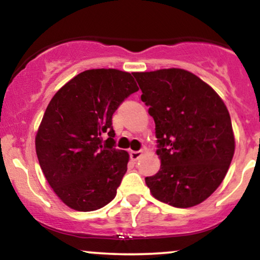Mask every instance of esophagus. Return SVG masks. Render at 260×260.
Wrapping results in <instances>:
<instances>
[{
	"label": "esophagus",
	"instance_id": "1",
	"mask_svg": "<svg viewBox=\"0 0 260 260\" xmlns=\"http://www.w3.org/2000/svg\"><path fill=\"white\" fill-rule=\"evenodd\" d=\"M142 154H143V151H142V150L130 151V158L133 159V161H137V159L142 156Z\"/></svg>",
	"mask_w": 260,
	"mask_h": 260
}]
</instances>
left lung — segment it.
<instances>
[{"instance_id": "1", "label": "left lung", "mask_w": 260, "mask_h": 260, "mask_svg": "<svg viewBox=\"0 0 260 260\" xmlns=\"http://www.w3.org/2000/svg\"><path fill=\"white\" fill-rule=\"evenodd\" d=\"M155 120L161 168L145 177L152 197L173 207L201 204L225 179L233 158L232 122L221 98L181 69L134 73Z\"/></svg>"}]
</instances>
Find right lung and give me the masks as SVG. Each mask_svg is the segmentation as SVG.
<instances>
[{"mask_svg":"<svg viewBox=\"0 0 260 260\" xmlns=\"http://www.w3.org/2000/svg\"><path fill=\"white\" fill-rule=\"evenodd\" d=\"M136 91L130 73L87 70L63 85L49 102L35 149L46 180L70 208L91 212L115 199L129 154L115 148L112 115ZM105 132L109 137L103 141Z\"/></svg>","mask_w":260,"mask_h":260,"instance_id":"obj_1","label":"right lung"}]
</instances>
